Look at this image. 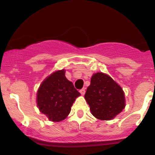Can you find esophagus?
Returning a JSON list of instances; mask_svg holds the SVG:
<instances>
[{
    "instance_id": "obj_1",
    "label": "esophagus",
    "mask_w": 155,
    "mask_h": 155,
    "mask_svg": "<svg viewBox=\"0 0 155 155\" xmlns=\"http://www.w3.org/2000/svg\"><path fill=\"white\" fill-rule=\"evenodd\" d=\"M80 93H81V94L83 96L85 94V89H82L80 90Z\"/></svg>"
}]
</instances>
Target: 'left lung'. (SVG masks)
Masks as SVG:
<instances>
[{"label": "left lung", "mask_w": 155, "mask_h": 155, "mask_svg": "<svg viewBox=\"0 0 155 155\" xmlns=\"http://www.w3.org/2000/svg\"><path fill=\"white\" fill-rule=\"evenodd\" d=\"M84 98L92 114L100 120L114 119L125 107L121 87L102 72L93 74Z\"/></svg>", "instance_id": "left-lung-1"}]
</instances>
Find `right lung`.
<instances>
[{
	"mask_svg": "<svg viewBox=\"0 0 155 155\" xmlns=\"http://www.w3.org/2000/svg\"><path fill=\"white\" fill-rule=\"evenodd\" d=\"M81 95L65 76V70L55 71L40 85L37 92L39 110L52 121L64 120L71 111L76 98Z\"/></svg>",
	"mask_w": 155,
	"mask_h": 155,
	"instance_id": "obj_1",
	"label": "right lung"
}]
</instances>
